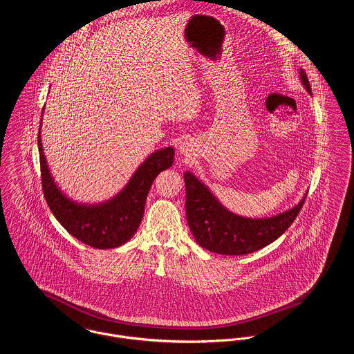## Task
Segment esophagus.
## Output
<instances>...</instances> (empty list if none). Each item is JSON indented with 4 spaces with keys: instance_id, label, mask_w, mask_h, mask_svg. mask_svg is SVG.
Here are the masks:
<instances>
[{
    "instance_id": "obj_1",
    "label": "esophagus",
    "mask_w": 354,
    "mask_h": 354,
    "mask_svg": "<svg viewBox=\"0 0 354 354\" xmlns=\"http://www.w3.org/2000/svg\"><path fill=\"white\" fill-rule=\"evenodd\" d=\"M179 151H180V153H183V155H187V152H189V145H186V144H182V145L179 147Z\"/></svg>"
}]
</instances>
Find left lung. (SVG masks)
Segmentation results:
<instances>
[{
  "label": "left lung",
  "mask_w": 354,
  "mask_h": 354,
  "mask_svg": "<svg viewBox=\"0 0 354 354\" xmlns=\"http://www.w3.org/2000/svg\"><path fill=\"white\" fill-rule=\"evenodd\" d=\"M300 80L311 94L306 73ZM186 216L192 236L202 248L229 256L253 253L279 239L298 217L306 195L299 203L279 216L261 219L240 217L226 210L209 189L192 174H185Z\"/></svg>",
  "instance_id": "1"
}]
</instances>
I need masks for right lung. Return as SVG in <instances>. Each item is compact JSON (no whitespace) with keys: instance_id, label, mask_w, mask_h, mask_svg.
<instances>
[{"instance_id":"add662e5","label":"right lung","mask_w":354,"mask_h":354,"mask_svg":"<svg viewBox=\"0 0 354 354\" xmlns=\"http://www.w3.org/2000/svg\"><path fill=\"white\" fill-rule=\"evenodd\" d=\"M37 145L41 187L53 214L71 236L97 249L117 248L131 240L140 226L147 195L155 178L172 165L175 153L171 147L153 152L117 196L101 205L87 206L70 201L55 185L43 153L40 132Z\"/></svg>"}]
</instances>
